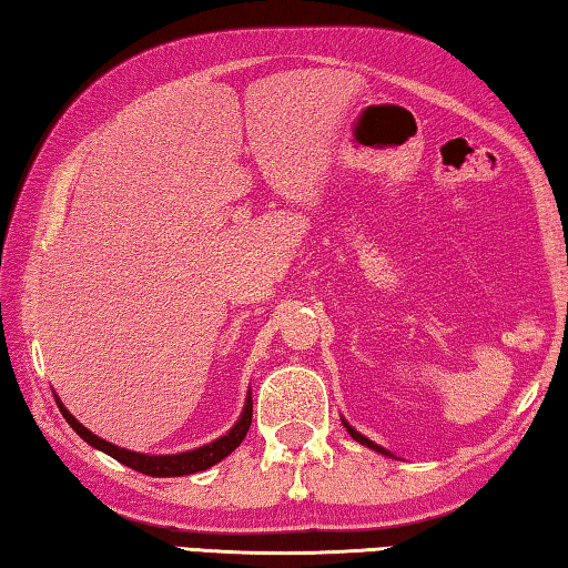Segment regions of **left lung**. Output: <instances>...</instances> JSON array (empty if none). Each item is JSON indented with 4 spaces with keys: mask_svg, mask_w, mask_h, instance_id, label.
<instances>
[{
    "mask_svg": "<svg viewBox=\"0 0 568 568\" xmlns=\"http://www.w3.org/2000/svg\"><path fill=\"white\" fill-rule=\"evenodd\" d=\"M343 426H345V430H348V434L353 436V440H358V444H363V446H368L371 450H378V454H381V456H390V458H396V456H393V454H390V450H386V448H383V446H378V444H376V440H371V438H365L363 434H358V430H355V428L351 426V423H348V420H345V418H343Z\"/></svg>",
    "mask_w": 568,
    "mask_h": 568,
    "instance_id": "1",
    "label": "left lung"
}]
</instances>
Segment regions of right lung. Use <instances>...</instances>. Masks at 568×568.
Returning a JSON list of instances; mask_svg holds the SVG:
<instances>
[{
  "label": "right lung",
  "mask_w": 568,
  "mask_h": 568,
  "mask_svg": "<svg viewBox=\"0 0 568 568\" xmlns=\"http://www.w3.org/2000/svg\"><path fill=\"white\" fill-rule=\"evenodd\" d=\"M52 393H54V390H52ZM54 400H57V408L62 410L64 420L70 423V426L77 430V436H80L82 440H88L90 446L102 450V454L112 456L114 460H120V464L130 466L132 470H140V474L155 476V478L200 474V470H207L210 466L220 464V460L233 454V450H235L240 444H243V438L247 436L250 423H253V398H250V390H247L245 408H243V413H240V418H237L235 426L230 428L225 436L215 438L213 444H205V446L192 448V450H182V454L150 456V454H138V450H130V448H120V446L110 444V440L94 436L90 428H84L82 423L77 420V418L72 416V413L64 408V403L60 400V396H57V393H54Z\"/></svg>",
  "instance_id": "obj_1"
}]
</instances>
